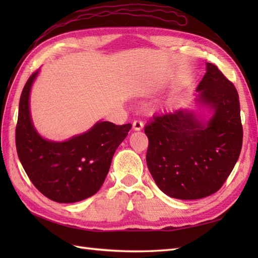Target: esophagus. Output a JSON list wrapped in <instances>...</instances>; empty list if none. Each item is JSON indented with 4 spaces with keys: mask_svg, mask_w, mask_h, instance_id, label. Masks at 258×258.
<instances>
[{
    "mask_svg": "<svg viewBox=\"0 0 258 258\" xmlns=\"http://www.w3.org/2000/svg\"><path fill=\"white\" fill-rule=\"evenodd\" d=\"M143 126H144V124H143V122H142V120L136 119L133 122V130L134 131H141L142 128H143Z\"/></svg>",
    "mask_w": 258,
    "mask_h": 258,
    "instance_id": "obj_1",
    "label": "esophagus"
}]
</instances>
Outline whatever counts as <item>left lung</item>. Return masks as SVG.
Listing matches in <instances>:
<instances>
[{"instance_id":"1","label":"left lung","mask_w":258,"mask_h":258,"mask_svg":"<svg viewBox=\"0 0 258 258\" xmlns=\"http://www.w3.org/2000/svg\"><path fill=\"white\" fill-rule=\"evenodd\" d=\"M196 91L200 102L215 112L207 123L179 109L157 115L144 130L150 173L163 193L178 200L216 193L232 173L243 144L238 93L232 82L207 63Z\"/></svg>"}]
</instances>
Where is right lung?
<instances>
[{
	"mask_svg": "<svg viewBox=\"0 0 258 258\" xmlns=\"http://www.w3.org/2000/svg\"><path fill=\"white\" fill-rule=\"evenodd\" d=\"M35 71L24 85L19 106L15 144L20 161L33 185L54 202L74 203L101 188L118 145L132 124L98 122L67 142L42 139L31 122L29 97Z\"/></svg>",
	"mask_w": 258,
	"mask_h": 258,
	"instance_id": "add662e5",
	"label": "right lung"
}]
</instances>
